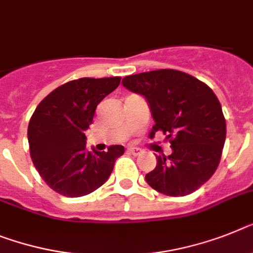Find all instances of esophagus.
I'll list each match as a JSON object with an SVG mask.
<instances>
[{
	"label": "esophagus",
	"instance_id": "esophagus-1",
	"mask_svg": "<svg viewBox=\"0 0 253 253\" xmlns=\"http://www.w3.org/2000/svg\"><path fill=\"white\" fill-rule=\"evenodd\" d=\"M127 150H128L131 154H133V156H140V154L143 153V150L140 149V148H136V146H130Z\"/></svg>",
	"mask_w": 253,
	"mask_h": 253
}]
</instances>
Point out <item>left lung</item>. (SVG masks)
I'll return each instance as SVG.
<instances>
[{
	"instance_id": "8db88e82",
	"label": "left lung",
	"mask_w": 253,
	"mask_h": 253,
	"mask_svg": "<svg viewBox=\"0 0 253 253\" xmlns=\"http://www.w3.org/2000/svg\"><path fill=\"white\" fill-rule=\"evenodd\" d=\"M127 90L145 97L154 126L153 139L162 131L172 153L156 156V169L145 175L154 190L184 197L209 181L217 169L226 137V123L220 101L209 86L173 69H159L127 76Z\"/></svg>"
}]
</instances>
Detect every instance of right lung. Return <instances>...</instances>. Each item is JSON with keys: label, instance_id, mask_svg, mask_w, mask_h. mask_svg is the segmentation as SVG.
Here are the masks:
<instances>
[{"label": "right lung", "instance_id": "obj_1", "mask_svg": "<svg viewBox=\"0 0 253 253\" xmlns=\"http://www.w3.org/2000/svg\"><path fill=\"white\" fill-rule=\"evenodd\" d=\"M121 77L80 78L58 87L36 108L29 121L32 161L44 182L65 197L90 194L109 179L122 145L108 152L86 148L95 109L118 87Z\"/></svg>", "mask_w": 253, "mask_h": 253}]
</instances>
